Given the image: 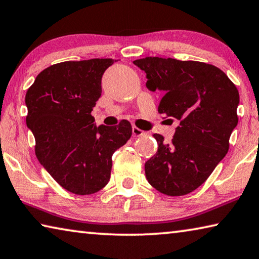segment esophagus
<instances>
[{"mask_svg": "<svg viewBox=\"0 0 259 259\" xmlns=\"http://www.w3.org/2000/svg\"><path fill=\"white\" fill-rule=\"evenodd\" d=\"M146 133L143 131L142 129L137 128V126H133V136L134 137H140V136H144Z\"/></svg>", "mask_w": 259, "mask_h": 259, "instance_id": "34e87169", "label": "esophagus"}]
</instances>
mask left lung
<instances>
[{
  "label": "left lung",
  "mask_w": 259,
  "mask_h": 259,
  "mask_svg": "<svg viewBox=\"0 0 259 259\" xmlns=\"http://www.w3.org/2000/svg\"><path fill=\"white\" fill-rule=\"evenodd\" d=\"M134 64L146 73L148 89L163 91L159 113L179 121L170 144L153 135L159 146L145 163L147 181L165 195L188 194L229 152L239 91L222 69L201 61L146 57Z\"/></svg>",
  "instance_id": "8db88e82"
}]
</instances>
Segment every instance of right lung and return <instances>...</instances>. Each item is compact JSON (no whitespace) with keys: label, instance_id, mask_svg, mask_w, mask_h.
<instances>
[{"label":"right lung","instance_id":"obj_1","mask_svg":"<svg viewBox=\"0 0 259 259\" xmlns=\"http://www.w3.org/2000/svg\"><path fill=\"white\" fill-rule=\"evenodd\" d=\"M114 59L63 61L38 74L26 93V123L35 154L61 187L77 195L102 190L112 155L133 134L129 121L96 126L91 111L102 96V77Z\"/></svg>","mask_w":259,"mask_h":259}]
</instances>
